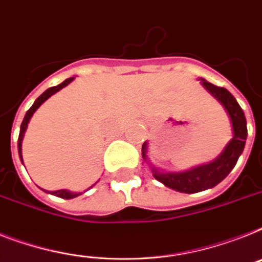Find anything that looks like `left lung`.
<instances>
[{
    "label": "left lung",
    "instance_id": "obj_1",
    "mask_svg": "<svg viewBox=\"0 0 262 262\" xmlns=\"http://www.w3.org/2000/svg\"><path fill=\"white\" fill-rule=\"evenodd\" d=\"M201 83L207 89L208 93H211L222 103L223 107L229 113L231 124H233V130H234V137L225 148L222 155L215 161H212L207 165L196 167L191 171L183 172V173H161L157 169L152 168L153 176L159 182L172 190L184 193H193L208 190L222 182L237 164L238 157L245 148L246 136H248L245 114L242 112L241 106L235 101V98L225 87L215 86L206 79H201ZM145 149L146 145L144 144L142 145V156L144 157H146Z\"/></svg>",
    "mask_w": 262,
    "mask_h": 262
}]
</instances>
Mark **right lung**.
I'll return each mask as SVG.
<instances>
[{"label":"right lung","mask_w":262,"mask_h":262,"mask_svg":"<svg viewBox=\"0 0 262 262\" xmlns=\"http://www.w3.org/2000/svg\"><path fill=\"white\" fill-rule=\"evenodd\" d=\"M72 79L74 78H69V79H66L64 82L60 83V84H57V86H54V87H50L48 90H46L44 93H42L41 95H40L37 99L35 101V103L31 106V109L28 110L27 114H25L24 120H23V124H21V127H20V136H18V155H20V159L21 161H23V156H21V142H23V137H24V133L25 130H27V126H28V122H29V120H31V117L33 116V113L37 110V107H39L40 105H41L42 102L47 101L48 98L51 97V95H54L56 91L61 90L63 87L67 86L70 82H72ZM52 195H55V196H59V198H63V199H71V198H75L78 196L79 193H75V192H70V191L67 190H59V191H52Z\"/></svg>","instance_id":"add662e5"}]
</instances>
